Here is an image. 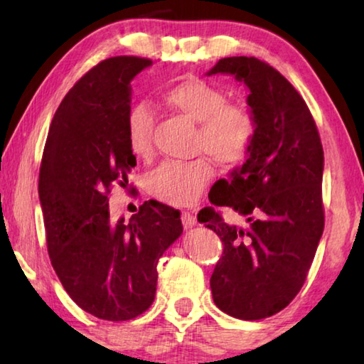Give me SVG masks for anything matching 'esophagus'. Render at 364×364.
Here are the masks:
<instances>
[{
    "instance_id": "obj_1",
    "label": "esophagus",
    "mask_w": 364,
    "mask_h": 364,
    "mask_svg": "<svg viewBox=\"0 0 364 364\" xmlns=\"http://www.w3.org/2000/svg\"><path fill=\"white\" fill-rule=\"evenodd\" d=\"M181 221H183V226L186 228H193L196 223H197V220H196V215H193L191 212H183L181 213Z\"/></svg>"
}]
</instances>
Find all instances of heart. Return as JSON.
I'll return each mask as SVG.
<instances>
[{"mask_svg": "<svg viewBox=\"0 0 364 364\" xmlns=\"http://www.w3.org/2000/svg\"><path fill=\"white\" fill-rule=\"evenodd\" d=\"M162 101L186 119L199 123L196 149L204 151L225 168L242 164L257 136V122L249 109L228 104L230 97L218 86L189 77L171 85L162 93ZM154 112L144 102L128 109L125 138L128 149L138 159L152 156ZM215 175L207 157L186 162L167 160L146 175L144 186L152 197L175 207H188L204 193Z\"/></svg>", "mask_w": 364, "mask_h": 364, "instance_id": "heart-1", "label": "heart"}]
</instances>
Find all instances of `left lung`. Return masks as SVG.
Instances as JSON below:
<instances>
[{
  "label": "left lung",
  "instance_id": "left-lung-1",
  "mask_svg": "<svg viewBox=\"0 0 364 364\" xmlns=\"http://www.w3.org/2000/svg\"><path fill=\"white\" fill-rule=\"evenodd\" d=\"M213 73L247 85L257 136L242 167L220 180L208 199L247 217L249 226L226 225L213 207L197 220L225 245L210 278L215 305L255 321L286 308L306 279L324 230V152L304 97L269 64L225 58L207 75Z\"/></svg>",
  "mask_w": 364,
  "mask_h": 364
}]
</instances>
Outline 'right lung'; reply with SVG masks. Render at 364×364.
<instances>
[{
	"label": "right lung",
	"mask_w": 364,
	"mask_h": 364,
	"mask_svg": "<svg viewBox=\"0 0 364 364\" xmlns=\"http://www.w3.org/2000/svg\"><path fill=\"white\" fill-rule=\"evenodd\" d=\"M151 64L117 56L86 72L54 114L41 159L49 260L70 299L107 321H128L152 305L159 258L183 232L180 212L157 200L128 221L109 213L110 188L128 183L136 165L125 138L132 80Z\"/></svg>",
	"instance_id": "obj_1"
}]
</instances>
